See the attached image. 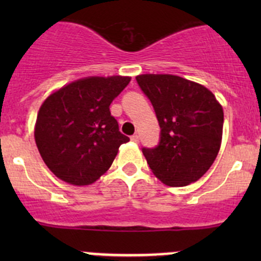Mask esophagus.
<instances>
[{
	"label": "esophagus",
	"instance_id": "obj_1",
	"mask_svg": "<svg viewBox=\"0 0 261 261\" xmlns=\"http://www.w3.org/2000/svg\"><path fill=\"white\" fill-rule=\"evenodd\" d=\"M131 141H133V143H139V135L131 136Z\"/></svg>",
	"mask_w": 261,
	"mask_h": 261
}]
</instances>
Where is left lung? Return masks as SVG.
<instances>
[{
	"label": "left lung",
	"mask_w": 261,
	"mask_h": 261,
	"mask_svg": "<svg viewBox=\"0 0 261 261\" xmlns=\"http://www.w3.org/2000/svg\"><path fill=\"white\" fill-rule=\"evenodd\" d=\"M162 131L155 149H143L150 169L169 187L198 180L215 162L222 143L223 109L202 84L174 74H140Z\"/></svg>",
	"instance_id": "left-lung-1"
}]
</instances>
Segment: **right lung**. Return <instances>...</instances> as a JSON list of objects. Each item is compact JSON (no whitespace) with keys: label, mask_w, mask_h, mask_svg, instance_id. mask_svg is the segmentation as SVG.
Segmentation results:
<instances>
[{"label":"right lung","mask_w":261,"mask_h":261,"mask_svg":"<svg viewBox=\"0 0 261 261\" xmlns=\"http://www.w3.org/2000/svg\"><path fill=\"white\" fill-rule=\"evenodd\" d=\"M131 77H86L46 97L36 117L34 136L53 174L73 186H89L114 163L121 144L110 105Z\"/></svg>","instance_id":"1"}]
</instances>
